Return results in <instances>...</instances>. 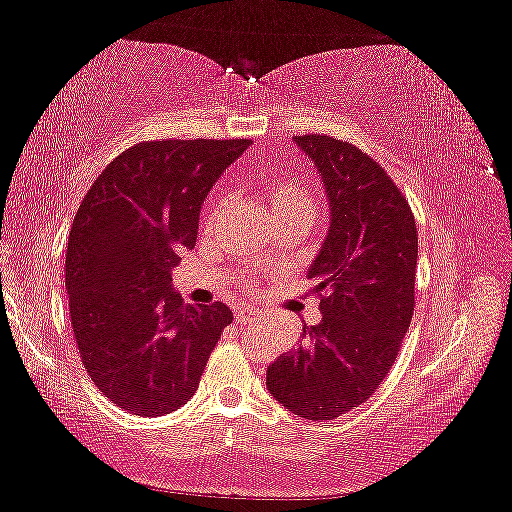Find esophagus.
Masks as SVG:
<instances>
[{"instance_id":"esophagus-1","label":"esophagus","mask_w":512,"mask_h":512,"mask_svg":"<svg viewBox=\"0 0 512 512\" xmlns=\"http://www.w3.org/2000/svg\"><path fill=\"white\" fill-rule=\"evenodd\" d=\"M257 316H259V311H255V309H237V311H235V318H237L239 325L255 323Z\"/></svg>"}]
</instances>
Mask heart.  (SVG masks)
<instances>
[{"instance_id":"obj_1","label":"heart","mask_w":512,"mask_h":512,"mask_svg":"<svg viewBox=\"0 0 512 512\" xmlns=\"http://www.w3.org/2000/svg\"><path fill=\"white\" fill-rule=\"evenodd\" d=\"M266 201L271 205V212L277 219H305L314 221L316 216V198L311 189L302 178L293 176H273L266 180L264 185ZM219 207L210 212V219H214Z\"/></svg>"}]
</instances>
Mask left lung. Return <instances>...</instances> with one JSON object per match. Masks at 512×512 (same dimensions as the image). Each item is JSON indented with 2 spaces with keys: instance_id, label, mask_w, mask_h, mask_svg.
I'll return each mask as SVG.
<instances>
[{
  "instance_id": "left-lung-1",
  "label": "left lung",
  "mask_w": 512,
  "mask_h": 512,
  "mask_svg": "<svg viewBox=\"0 0 512 512\" xmlns=\"http://www.w3.org/2000/svg\"><path fill=\"white\" fill-rule=\"evenodd\" d=\"M316 164L329 201L325 244L307 277L318 325L266 370V388L305 420H334L377 391L400 354L415 307L418 228L379 162L329 135L293 137Z\"/></svg>"
}]
</instances>
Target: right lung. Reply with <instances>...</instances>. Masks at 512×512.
Instances as JSON below:
<instances>
[{"instance_id":"1","label":"right lung","mask_w":512,"mask_h":512,"mask_svg":"<svg viewBox=\"0 0 512 512\" xmlns=\"http://www.w3.org/2000/svg\"><path fill=\"white\" fill-rule=\"evenodd\" d=\"M250 140L140 142L117 155L74 216L65 257L74 339L99 391L155 418L192 400L232 311L183 305L171 268L198 235L212 185Z\"/></svg>"}]
</instances>
